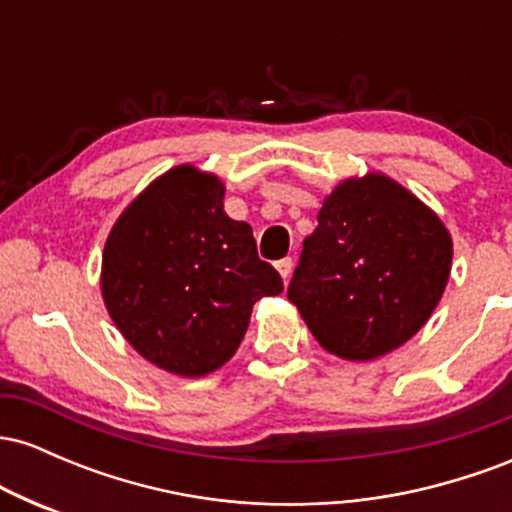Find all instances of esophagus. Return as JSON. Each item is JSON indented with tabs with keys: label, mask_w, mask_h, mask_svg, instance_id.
<instances>
[{
	"label": "esophagus",
	"mask_w": 512,
	"mask_h": 512,
	"mask_svg": "<svg viewBox=\"0 0 512 512\" xmlns=\"http://www.w3.org/2000/svg\"><path fill=\"white\" fill-rule=\"evenodd\" d=\"M276 269H279V274L284 276V279H289L291 269H293V260H291V257H284V260L276 262Z\"/></svg>",
	"instance_id": "34e87169"
}]
</instances>
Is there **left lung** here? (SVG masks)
<instances>
[{
  "mask_svg": "<svg viewBox=\"0 0 512 512\" xmlns=\"http://www.w3.org/2000/svg\"><path fill=\"white\" fill-rule=\"evenodd\" d=\"M443 221L385 175L344 180L303 240L289 301L330 354L370 361L414 337L443 296Z\"/></svg>",
  "mask_w": 512,
  "mask_h": 512,
  "instance_id": "1",
  "label": "left lung"
}]
</instances>
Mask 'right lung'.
I'll return each mask as SVG.
<instances>
[{
	"label": "right lung",
	"mask_w": 512,
	"mask_h": 512,
	"mask_svg": "<svg viewBox=\"0 0 512 512\" xmlns=\"http://www.w3.org/2000/svg\"><path fill=\"white\" fill-rule=\"evenodd\" d=\"M103 301L146 361L199 378L243 342L252 305L284 291L252 228L228 219L216 175L178 166L151 182L110 231Z\"/></svg>",
	"instance_id": "obj_1"
}]
</instances>
